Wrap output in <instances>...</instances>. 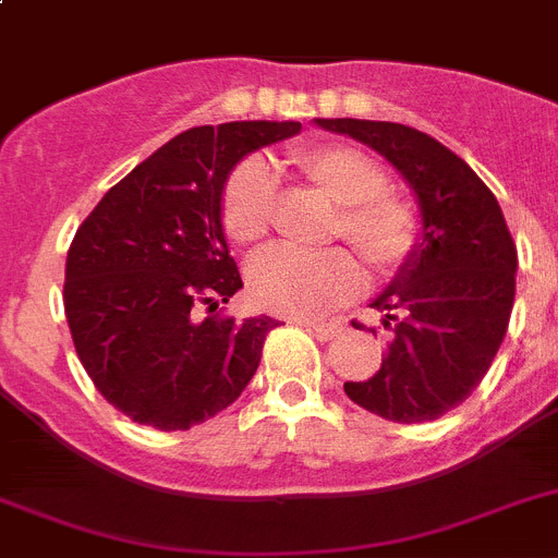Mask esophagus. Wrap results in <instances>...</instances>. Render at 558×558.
Instances as JSON below:
<instances>
[{"mask_svg":"<svg viewBox=\"0 0 558 558\" xmlns=\"http://www.w3.org/2000/svg\"><path fill=\"white\" fill-rule=\"evenodd\" d=\"M305 328H308L319 341L336 339L339 333H344V323H341V319H333V323H305Z\"/></svg>","mask_w":558,"mask_h":558,"instance_id":"34e87169","label":"esophagus"}]
</instances>
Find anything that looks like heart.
<instances>
[{
    "label": "heart",
    "instance_id": "obj_1",
    "mask_svg": "<svg viewBox=\"0 0 558 558\" xmlns=\"http://www.w3.org/2000/svg\"><path fill=\"white\" fill-rule=\"evenodd\" d=\"M289 169L311 192L333 205L328 235L353 247L373 275L405 267L423 239L414 205L386 192V172L369 155L344 144L294 149ZM275 183L264 163L242 160L228 174L219 199V217L230 242L253 247L269 233ZM359 269L341 250L298 255L269 250L247 269V286L260 308L286 316H316L344 303L359 291Z\"/></svg>",
    "mask_w": 558,
    "mask_h": 558
}]
</instances>
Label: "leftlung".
I'll return each instance as SVG.
<instances>
[{"instance_id":"8db88e82","label":"left lung","mask_w":558,"mask_h":558,"mask_svg":"<svg viewBox=\"0 0 558 558\" xmlns=\"http://www.w3.org/2000/svg\"><path fill=\"white\" fill-rule=\"evenodd\" d=\"M316 124L384 155L423 217L416 253L373 300L389 330L384 364L369 380H348L344 391L391 423L439 420L484 380L509 328L517 247L504 210L484 180L428 133L366 119Z\"/></svg>"}]
</instances>
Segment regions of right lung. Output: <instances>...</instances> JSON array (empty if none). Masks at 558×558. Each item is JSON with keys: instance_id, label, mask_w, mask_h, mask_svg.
Listing matches in <instances>:
<instances>
[{"instance_id": "right-lung-1", "label": "right lung", "mask_w": 558, "mask_h": 558, "mask_svg": "<svg viewBox=\"0 0 558 558\" xmlns=\"http://www.w3.org/2000/svg\"><path fill=\"white\" fill-rule=\"evenodd\" d=\"M298 133L300 122L185 130L119 180L74 233L63 283L74 350L133 423L189 430L253 380L278 323L214 314L242 289L219 199L244 155Z\"/></svg>"}]
</instances>
